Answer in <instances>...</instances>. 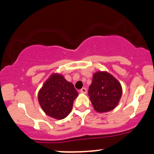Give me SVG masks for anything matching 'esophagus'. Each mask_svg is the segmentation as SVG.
I'll return each instance as SVG.
<instances>
[{
	"instance_id": "34e87169",
	"label": "esophagus",
	"mask_w": 154,
	"mask_h": 154,
	"mask_svg": "<svg viewBox=\"0 0 154 154\" xmlns=\"http://www.w3.org/2000/svg\"><path fill=\"white\" fill-rule=\"evenodd\" d=\"M79 92H81V93H84V94H86L87 93V89L86 88H82V90H80Z\"/></svg>"
}]
</instances>
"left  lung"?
Segmentation results:
<instances>
[{
    "instance_id": "left-lung-1",
    "label": "left lung",
    "mask_w": 154,
    "mask_h": 154,
    "mask_svg": "<svg viewBox=\"0 0 154 154\" xmlns=\"http://www.w3.org/2000/svg\"><path fill=\"white\" fill-rule=\"evenodd\" d=\"M121 84L106 71H97L92 77L88 90L93 108L100 113L109 112L118 105L122 96Z\"/></svg>"
}]
</instances>
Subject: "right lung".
I'll use <instances>...</instances> for the list:
<instances>
[{"instance_id":"add662e5","label":"right lung","mask_w":154,"mask_h":154,"mask_svg":"<svg viewBox=\"0 0 154 154\" xmlns=\"http://www.w3.org/2000/svg\"><path fill=\"white\" fill-rule=\"evenodd\" d=\"M78 95L73 84L61 74L53 73L38 92V101L46 115L62 120L70 113Z\"/></svg>"}]
</instances>
